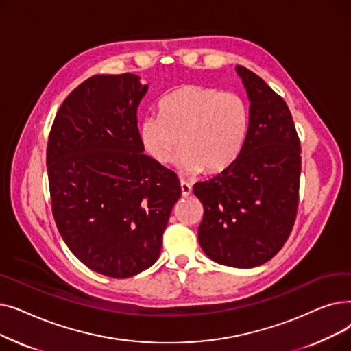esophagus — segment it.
I'll list each match as a JSON object with an SVG mask.
<instances>
[{
    "label": "esophagus",
    "instance_id": "1",
    "mask_svg": "<svg viewBox=\"0 0 351 351\" xmlns=\"http://www.w3.org/2000/svg\"><path fill=\"white\" fill-rule=\"evenodd\" d=\"M180 191H182V195L183 196H189L192 193V185L191 183H188L186 180H180Z\"/></svg>",
    "mask_w": 351,
    "mask_h": 351
}]
</instances>
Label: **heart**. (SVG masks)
I'll return each instance as SVG.
<instances>
[{"label":"heart","instance_id":"b5f03b06","mask_svg":"<svg viewBox=\"0 0 351 351\" xmlns=\"http://www.w3.org/2000/svg\"><path fill=\"white\" fill-rule=\"evenodd\" d=\"M158 109L159 115H147L139 125L145 151L158 163H169L179 143L178 166L192 175L222 172L241 154L249 110L234 92L183 85L165 95Z\"/></svg>","mask_w":351,"mask_h":351}]
</instances>
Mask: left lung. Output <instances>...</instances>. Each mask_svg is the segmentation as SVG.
<instances>
[{
  "mask_svg": "<svg viewBox=\"0 0 351 351\" xmlns=\"http://www.w3.org/2000/svg\"><path fill=\"white\" fill-rule=\"evenodd\" d=\"M236 71L250 101L245 143L228 169L197 182L193 193L204 205L200 247L219 265L250 269L269 262L290 236L302 156L285 99L247 68Z\"/></svg>",
  "mask_w": 351,
  "mask_h": 351,
  "instance_id": "left-lung-1",
  "label": "left lung"
}]
</instances>
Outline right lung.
I'll list each match as a JSON object with an SVG mask.
<instances>
[{
  "instance_id": "right-lung-1",
  "label": "right lung",
  "mask_w": 351,
  "mask_h": 351,
  "mask_svg": "<svg viewBox=\"0 0 351 351\" xmlns=\"http://www.w3.org/2000/svg\"><path fill=\"white\" fill-rule=\"evenodd\" d=\"M146 90L134 73L88 78L62 102L47 145L64 242L86 267L114 279L158 261L182 193L176 173L143 154L136 112Z\"/></svg>"
}]
</instances>
